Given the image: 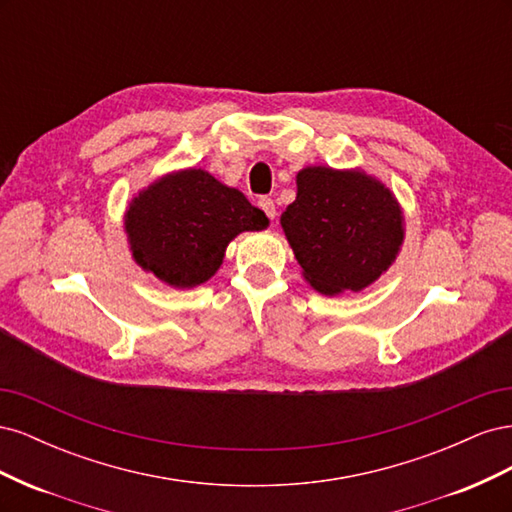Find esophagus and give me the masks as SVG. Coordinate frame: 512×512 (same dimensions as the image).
Wrapping results in <instances>:
<instances>
[{
	"label": "esophagus",
	"instance_id": "obj_1",
	"mask_svg": "<svg viewBox=\"0 0 512 512\" xmlns=\"http://www.w3.org/2000/svg\"><path fill=\"white\" fill-rule=\"evenodd\" d=\"M258 207L267 213V218H269V220H273V218H275V213H277V211H275L273 198H267V196H265V198H260V200H258Z\"/></svg>",
	"mask_w": 512,
	"mask_h": 512
}]
</instances>
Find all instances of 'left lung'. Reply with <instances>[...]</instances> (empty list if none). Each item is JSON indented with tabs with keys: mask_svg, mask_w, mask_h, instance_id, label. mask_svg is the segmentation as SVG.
Masks as SVG:
<instances>
[{
	"mask_svg": "<svg viewBox=\"0 0 512 512\" xmlns=\"http://www.w3.org/2000/svg\"><path fill=\"white\" fill-rule=\"evenodd\" d=\"M280 222L303 277L329 297L374 284L404 243L397 198L363 170H299L297 198Z\"/></svg>",
	"mask_w": 512,
	"mask_h": 512,
	"instance_id": "1",
	"label": "left lung"
}]
</instances>
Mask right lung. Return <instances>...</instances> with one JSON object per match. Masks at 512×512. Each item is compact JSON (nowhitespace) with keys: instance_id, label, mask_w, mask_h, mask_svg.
<instances>
[{"instance_id":"right-lung-1","label":"right lung","mask_w":512,"mask_h":512,"mask_svg":"<svg viewBox=\"0 0 512 512\" xmlns=\"http://www.w3.org/2000/svg\"><path fill=\"white\" fill-rule=\"evenodd\" d=\"M123 224L138 267L173 288H194L220 269L232 239L265 230L269 220L207 170L185 168L138 192Z\"/></svg>"}]
</instances>
